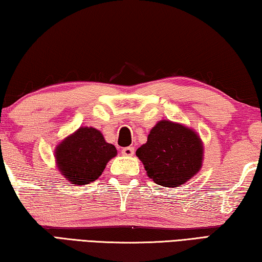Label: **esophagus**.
I'll return each instance as SVG.
<instances>
[{"instance_id": "1", "label": "esophagus", "mask_w": 262, "mask_h": 262, "mask_svg": "<svg viewBox=\"0 0 262 262\" xmlns=\"http://www.w3.org/2000/svg\"><path fill=\"white\" fill-rule=\"evenodd\" d=\"M134 151L135 150L133 147H126L121 150V154L123 156H133V155H134Z\"/></svg>"}]
</instances>
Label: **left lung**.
I'll return each instance as SVG.
<instances>
[{"label":"left lung","instance_id":"obj_1","mask_svg":"<svg viewBox=\"0 0 262 262\" xmlns=\"http://www.w3.org/2000/svg\"><path fill=\"white\" fill-rule=\"evenodd\" d=\"M203 147L198 134L179 123L159 121L147 143L136 150L150 179L164 187H179L202 165Z\"/></svg>","mask_w":262,"mask_h":262}]
</instances>
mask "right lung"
I'll return each instance as SVG.
<instances>
[{
  "mask_svg": "<svg viewBox=\"0 0 262 262\" xmlns=\"http://www.w3.org/2000/svg\"><path fill=\"white\" fill-rule=\"evenodd\" d=\"M115 155L114 145L106 143L103 134L92 127H81L55 150L61 173L75 185H85L98 179Z\"/></svg>",
  "mask_w": 262,
  "mask_h": 262,
  "instance_id": "1",
  "label": "right lung"
}]
</instances>
